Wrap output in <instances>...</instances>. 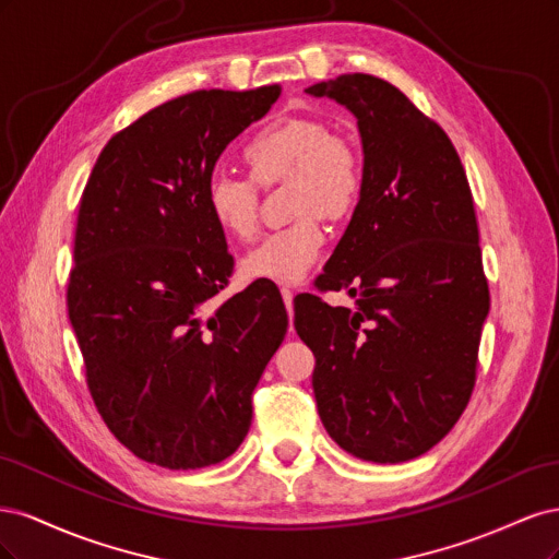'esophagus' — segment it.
<instances>
[{
	"label": "esophagus",
	"mask_w": 559,
	"mask_h": 559,
	"mask_svg": "<svg viewBox=\"0 0 559 559\" xmlns=\"http://www.w3.org/2000/svg\"><path fill=\"white\" fill-rule=\"evenodd\" d=\"M280 294H282V300H284L286 310H289V314H292V308H294V296H296V294L289 289V286H282Z\"/></svg>",
	"instance_id": "obj_1"
}]
</instances>
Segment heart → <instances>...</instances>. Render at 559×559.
Instances as JSON below:
<instances>
[{"label": "heart", "mask_w": 559, "mask_h": 559, "mask_svg": "<svg viewBox=\"0 0 559 559\" xmlns=\"http://www.w3.org/2000/svg\"><path fill=\"white\" fill-rule=\"evenodd\" d=\"M251 181L214 173L202 189L210 222L233 240H247L259 226L258 186L286 179V210L296 216L253 245L240 259L245 280L296 284L326 245L321 216L347 218L364 191V160L357 144L312 116H286L263 126L245 146Z\"/></svg>", "instance_id": "obj_1"}]
</instances>
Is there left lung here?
Masks as SVG:
<instances>
[{"label":"left lung","instance_id":"obj_1","mask_svg":"<svg viewBox=\"0 0 559 559\" xmlns=\"http://www.w3.org/2000/svg\"><path fill=\"white\" fill-rule=\"evenodd\" d=\"M306 93L357 116L364 191L319 296L294 300V326L314 359L321 425L345 452L399 464L456 425L476 384L489 289L464 165L445 130L396 86L343 74Z\"/></svg>","mask_w":559,"mask_h":559}]
</instances>
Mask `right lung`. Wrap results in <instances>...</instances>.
<instances>
[{
  "label": "right lung",
  "instance_id": "add662e5",
  "mask_svg": "<svg viewBox=\"0 0 559 559\" xmlns=\"http://www.w3.org/2000/svg\"><path fill=\"white\" fill-rule=\"evenodd\" d=\"M280 86L195 91L114 138L81 195L67 312L109 431L148 464L224 462L251 427V394L284 341L282 298L247 286L222 306L233 257L202 189Z\"/></svg>",
  "mask_w": 559,
  "mask_h": 559
}]
</instances>
